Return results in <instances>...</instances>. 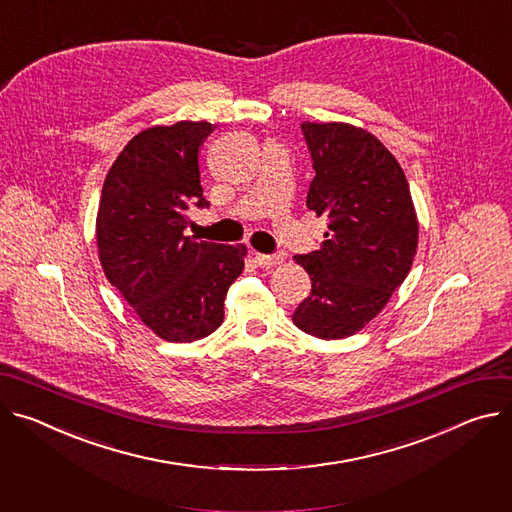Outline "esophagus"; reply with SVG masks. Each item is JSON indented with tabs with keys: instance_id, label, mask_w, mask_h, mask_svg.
I'll list each match as a JSON object with an SVG mask.
<instances>
[{
	"instance_id": "34e87169",
	"label": "esophagus",
	"mask_w": 512,
	"mask_h": 512,
	"mask_svg": "<svg viewBox=\"0 0 512 512\" xmlns=\"http://www.w3.org/2000/svg\"><path fill=\"white\" fill-rule=\"evenodd\" d=\"M255 261L259 267L263 269H271L275 265L282 263V257L280 255H263V253H255Z\"/></svg>"
}]
</instances>
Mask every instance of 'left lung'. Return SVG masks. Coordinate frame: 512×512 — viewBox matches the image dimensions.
<instances>
[{
    "instance_id": "obj_1",
    "label": "left lung",
    "mask_w": 512,
    "mask_h": 512,
    "mask_svg": "<svg viewBox=\"0 0 512 512\" xmlns=\"http://www.w3.org/2000/svg\"><path fill=\"white\" fill-rule=\"evenodd\" d=\"M316 171L308 210L327 218L320 249L294 259L312 280L292 320L318 339H345L374 318L410 271L418 222L406 175L374 134L302 122Z\"/></svg>"
}]
</instances>
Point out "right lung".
Listing matches in <instances>:
<instances>
[{"mask_svg":"<svg viewBox=\"0 0 512 512\" xmlns=\"http://www.w3.org/2000/svg\"><path fill=\"white\" fill-rule=\"evenodd\" d=\"M208 122L153 126L122 149L106 175L96 220L110 284L151 331L171 343L214 333L230 284L245 269L243 245L185 237L190 208H208L198 151Z\"/></svg>","mask_w":512,"mask_h":512,"instance_id":"obj_1","label":"right lung"}]
</instances>
